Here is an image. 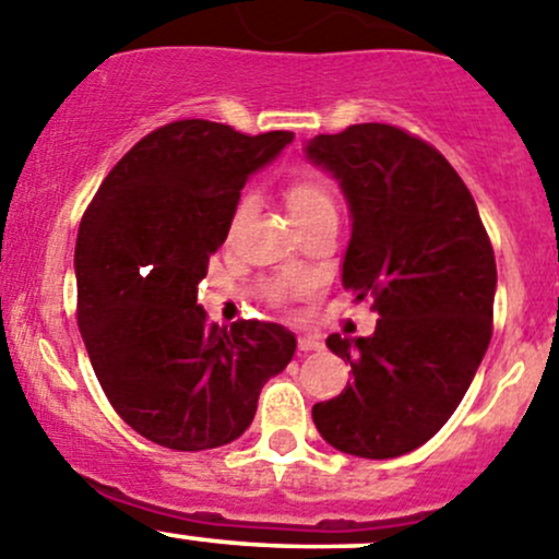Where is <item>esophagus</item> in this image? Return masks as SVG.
Instances as JSON below:
<instances>
[{"label":"esophagus","instance_id":"obj_1","mask_svg":"<svg viewBox=\"0 0 559 559\" xmlns=\"http://www.w3.org/2000/svg\"><path fill=\"white\" fill-rule=\"evenodd\" d=\"M297 346H300V352H321L324 348V343H321V337L316 335H300L297 337Z\"/></svg>","mask_w":559,"mask_h":559}]
</instances>
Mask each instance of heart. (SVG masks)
Here are the masks:
<instances>
[{"instance_id": "heart-1", "label": "heart", "mask_w": 559, "mask_h": 559, "mask_svg": "<svg viewBox=\"0 0 559 559\" xmlns=\"http://www.w3.org/2000/svg\"><path fill=\"white\" fill-rule=\"evenodd\" d=\"M284 200L297 227L311 222L316 216H324V213H335V200H332L330 186H326V180L313 170H300L292 175L284 186ZM246 211H248V202L243 200L238 207H235L233 227H238V224L243 222ZM286 295H289L286 286H273L275 300H286Z\"/></svg>"}]
</instances>
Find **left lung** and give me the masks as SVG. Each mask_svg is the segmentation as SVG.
Instances as JSON below:
<instances>
[{"label": "left lung", "instance_id": "8db88e82", "mask_svg": "<svg viewBox=\"0 0 559 559\" xmlns=\"http://www.w3.org/2000/svg\"><path fill=\"white\" fill-rule=\"evenodd\" d=\"M306 156L352 213L343 286L381 316L373 335L326 337L354 381L313 405V425L337 452L408 454L447 425L487 354L492 243L454 167L403 129L354 123L308 140Z\"/></svg>", "mask_w": 559, "mask_h": 559}]
</instances>
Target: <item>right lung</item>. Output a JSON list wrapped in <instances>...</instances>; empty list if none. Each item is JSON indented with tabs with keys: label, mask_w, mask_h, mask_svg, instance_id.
<instances>
[{
	"label": "right lung",
	"mask_w": 559,
	"mask_h": 559,
	"mask_svg": "<svg viewBox=\"0 0 559 559\" xmlns=\"http://www.w3.org/2000/svg\"><path fill=\"white\" fill-rule=\"evenodd\" d=\"M295 140L186 118L145 134L103 180L75 246L78 326L116 414L175 452L233 443L297 337L270 321L211 324L197 286L248 175Z\"/></svg>",
	"instance_id": "right-lung-1"
}]
</instances>
